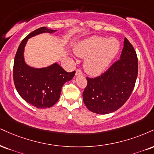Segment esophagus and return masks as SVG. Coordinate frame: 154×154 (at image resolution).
Instances as JSON below:
<instances>
[{
  "mask_svg": "<svg viewBox=\"0 0 154 154\" xmlns=\"http://www.w3.org/2000/svg\"><path fill=\"white\" fill-rule=\"evenodd\" d=\"M82 75V72L81 71L80 69H77L75 72V75L77 76V75Z\"/></svg>",
  "mask_w": 154,
  "mask_h": 154,
  "instance_id": "obj_1",
  "label": "esophagus"
}]
</instances>
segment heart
Returning a JSON list of instances; mask_svg holds the SVG:
<instances>
[{"mask_svg": "<svg viewBox=\"0 0 154 154\" xmlns=\"http://www.w3.org/2000/svg\"><path fill=\"white\" fill-rule=\"evenodd\" d=\"M120 44L116 38L92 36L79 42L75 47L76 55L86 58L84 68L89 75H99L103 73L118 54Z\"/></svg>", "mask_w": 154, "mask_h": 154, "instance_id": "b5f03b06", "label": "heart"}]
</instances>
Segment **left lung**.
<instances>
[{
	"label": "left lung",
	"mask_w": 154,
	"mask_h": 154,
	"mask_svg": "<svg viewBox=\"0 0 154 154\" xmlns=\"http://www.w3.org/2000/svg\"><path fill=\"white\" fill-rule=\"evenodd\" d=\"M138 76V58L134 48L125 38L120 58L95 78L87 77L88 85L83 92L85 105L97 114H108L117 110L131 95Z\"/></svg>",
	"instance_id": "8db88e82"
}]
</instances>
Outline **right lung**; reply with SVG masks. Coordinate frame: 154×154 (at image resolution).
<instances>
[{
  "label": "right lung",
  "instance_id": "obj_1",
  "mask_svg": "<svg viewBox=\"0 0 154 154\" xmlns=\"http://www.w3.org/2000/svg\"><path fill=\"white\" fill-rule=\"evenodd\" d=\"M57 30L41 27L24 38L18 48L14 64V81L20 96L37 108L53 106L60 97L64 83L70 81L75 71L66 72L57 62L42 68L28 65L24 59V48L28 39L43 33L53 34Z\"/></svg>",
  "mask_w": 154,
  "mask_h": 154
}]
</instances>
